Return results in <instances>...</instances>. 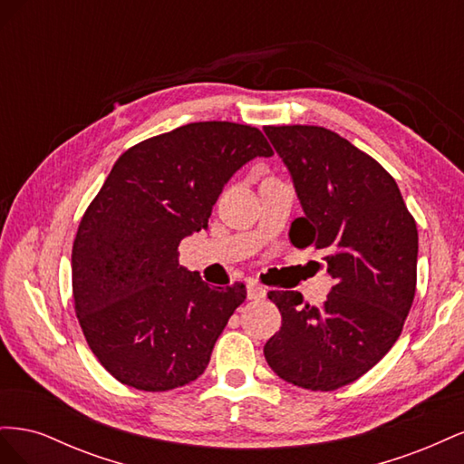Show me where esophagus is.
<instances>
[{
	"instance_id": "34e87169",
	"label": "esophagus",
	"mask_w": 464,
	"mask_h": 464,
	"mask_svg": "<svg viewBox=\"0 0 464 464\" xmlns=\"http://www.w3.org/2000/svg\"><path fill=\"white\" fill-rule=\"evenodd\" d=\"M266 296V290L261 285L251 283L247 285V298L249 300H263Z\"/></svg>"
}]
</instances>
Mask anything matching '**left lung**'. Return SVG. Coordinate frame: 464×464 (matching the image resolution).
Returning <instances> with one entry per match:
<instances>
[{
    "label": "left lung",
    "mask_w": 464,
    "mask_h": 464,
    "mask_svg": "<svg viewBox=\"0 0 464 464\" xmlns=\"http://www.w3.org/2000/svg\"><path fill=\"white\" fill-rule=\"evenodd\" d=\"M304 217L290 242L312 247L334 280L321 305L271 290L283 327L263 353L285 382L334 391L356 382L397 343L416 292L418 230L397 181L353 143L317 125H266Z\"/></svg>",
    "instance_id": "1"
}]
</instances>
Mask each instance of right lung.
Listing matches in <instances>:
<instances>
[{
  "label": "right lung",
  "instance_id": "obj_1",
  "mask_svg": "<svg viewBox=\"0 0 464 464\" xmlns=\"http://www.w3.org/2000/svg\"><path fill=\"white\" fill-rule=\"evenodd\" d=\"M273 157L257 128L198 121L125 150L82 215L73 242L75 314L120 383L170 391L195 382L246 286H208L178 246L207 228L228 179Z\"/></svg>",
  "mask_w": 464,
  "mask_h": 464
}]
</instances>
